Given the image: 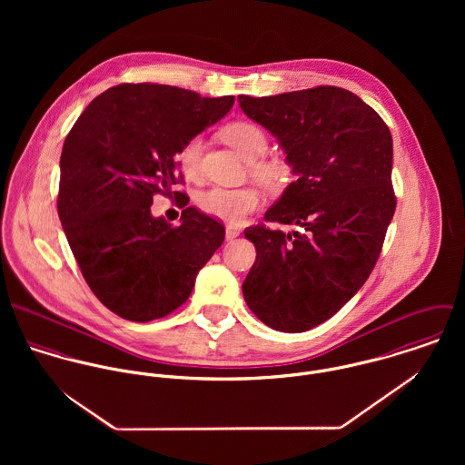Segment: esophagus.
<instances>
[{"mask_svg": "<svg viewBox=\"0 0 465 465\" xmlns=\"http://www.w3.org/2000/svg\"><path fill=\"white\" fill-rule=\"evenodd\" d=\"M240 236V231L238 229H234V227H227L225 229V238L227 240H234V238H238Z\"/></svg>", "mask_w": 465, "mask_h": 465, "instance_id": "1", "label": "esophagus"}]
</instances>
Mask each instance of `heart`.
Returning <instances> with one entry per match:
<instances>
[{
  "label": "heart",
  "instance_id": "heart-1",
  "mask_svg": "<svg viewBox=\"0 0 465 465\" xmlns=\"http://www.w3.org/2000/svg\"><path fill=\"white\" fill-rule=\"evenodd\" d=\"M223 141L232 146L243 159L249 161V172L254 179L270 190L281 188L288 179V166L279 159L262 157L266 152L268 139L260 125L252 122H232L222 129ZM203 141L200 135L190 137L177 152L175 161L186 177H199ZM197 205L203 213L229 223H238L249 213L262 205V193L254 186L220 188L202 192Z\"/></svg>",
  "mask_w": 465,
  "mask_h": 465
}]
</instances>
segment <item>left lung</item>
Instances as JSON below:
<instances>
[{
	"mask_svg": "<svg viewBox=\"0 0 465 465\" xmlns=\"http://www.w3.org/2000/svg\"><path fill=\"white\" fill-rule=\"evenodd\" d=\"M243 113L273 134L297 179L245 229L256 262L243 282L251 312L272 330L326 322L363 286L396 211L392 135L354 93L319 85L275 96L240 94Z\"/></svg>",
	"mask_w": 465,
	"mask_h": 465,
	"instance_id": "1",
	"label": "left lung"
}]
</instances>
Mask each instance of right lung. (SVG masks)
I'll return each mask as SVG.
<instances>
[{"mask_svg": "<svg viewBox=\"0 0 465 465\" xmlns=\"http://www.w3.org/2000/svg\"><path fill=\"white\" fill-rule=\"evenodd\" d=\"M232 104L234 96L202 98L164 84H120L96 96L67 134L59 218L85 282L118 317L150 322L170 315L223 243V225L195 207L173 227L153 218L150 205L184 181L179 148Z\"/></svg>", "mask_w": 465, "mask_h": 465, "instance_id": "add662e5", "label": "right lung"}]
</instances>
